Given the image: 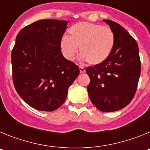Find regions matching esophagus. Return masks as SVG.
<instances>
[{"label":"esophagus","instance_id":"34e87169","mask_svg":"<svg viewBox=\"0 0 150 150\" xmlns=\"http://www.w3.org/2000/svg\"><path fill=\"white\" fill-rule=\"evenodd\" d=\"M79 72L81 73V74H83V73L86 72V69L84 68V67H83V66H79Z\"/></svg>","mask_w":150,"mask_h":150}]
</instances>
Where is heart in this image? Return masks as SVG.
Masks as SVG:
<instances>
[{"label":"heart","instance_id":"1","mask_svg":"<svg viewBox=\"0 0 150 150\" xmlns=\"http://www.w3.org/2000/svg\"><path fill=\"white\" fill-rule=\"evenodd\" d=\"M68 35L62 36L61 48L66 59L71 61L80 46V59L93 64L104 62L114 44V34L109 27L88 22H80L70 28Z\"/></svg>","mask_w":150,"mask_h":150}]
</instances>
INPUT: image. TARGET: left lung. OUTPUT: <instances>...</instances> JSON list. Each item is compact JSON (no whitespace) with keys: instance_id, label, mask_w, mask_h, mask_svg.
I'll return each mask as SVG.
<instances>
[{"instance_id":"1","label":"left lung","mask_w":150,"mask_h":150,"mask_svg":"<svg viewBox=\"0 0 150 150\" xmlns=\"http://www.w3.org/2000/svg\"><path fill=\"white\" fill-rule=\"evenodd\" d=\"M114 34V44L107 59L88 67L87 89L92 104L102 112H114L126 107L137 90L140 60L136 40L120 24L104 19Z\"/></svg>"}]
</instances>
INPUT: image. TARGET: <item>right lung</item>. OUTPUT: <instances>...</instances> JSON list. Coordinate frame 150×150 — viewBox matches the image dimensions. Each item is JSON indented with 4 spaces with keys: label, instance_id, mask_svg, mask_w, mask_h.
<instances>
[{
    "label": "right lung",
    "instance_id": "add662e5",
    "mask_svg": "<svg viewBox=\"0 0 150 150\" xmlns=\"http://www.w3.org/2000/svg\"><path fill=\"white\" fill-rule=\"evenodd\" d=\"M68 22L39 20L16 38L11 54L13 80L18 95L38 110L53 111L67 98L79 67L63 56L61 39Z\"/></svg>",
    "mask_w": 150,
    "mask_h": 150
}]
</instances>
